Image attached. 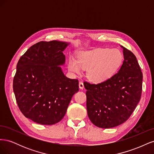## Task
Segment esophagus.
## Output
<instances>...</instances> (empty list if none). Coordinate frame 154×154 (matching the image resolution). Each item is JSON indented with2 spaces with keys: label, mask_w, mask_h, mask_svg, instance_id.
I'll return each mask as SVG.
<instances>
[{
  "label": "esophagus",
  "mask_w": 154,
  "mask_h": 154,
  "mask_svg": "<svg viewBox=\"0 0 154 154\" xmlns=\"http://www.w3.org/2000/svg\"><path fill=\"white\" fill-rule=\"evenodd\" d=\"M79 87H80V89L84 88V85H83V83L82 82H80V83H79Z\"/></svg>",
  "instance_id": "obj_1"
}]
</instances>
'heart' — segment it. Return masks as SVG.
Here are the masks:
<instances>
[{"mask_svg": "<svg viewBox=\"0 0 154 154\" xmlns=\"http://www.w3.org/2000/svg\"><path fill=\"white\" fill-rule=\"evenodd\" d=\"M123 60V54L118 49L99 48L82 51L78 54V60L70 57L68 68L75 74L87 69V78L92 82L100 83L112 76L122 66Z\"/></svg>", "mask_w": 154, "mask_h": 154, "instance_id": "obj_1", "label": "heart"}]
</instances>
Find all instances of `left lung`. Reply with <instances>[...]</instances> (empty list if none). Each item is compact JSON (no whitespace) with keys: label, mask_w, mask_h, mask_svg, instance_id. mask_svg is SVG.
Listing matches in <instances>:
<instances>
[{"label":"left lung","mask_w":154,"mask_h":154,"mask_svg":"<svg viewBox=\"0 0 154 154\" xmlns=\"http://www.w3.org/2000/svg\"><path fill=\"white\" fill-rule=\"evenodd\" d=\"M123 48L124 60L118 72L97 84L85 82L87 114L96 127L110 128L123 123L140 100L143 73L131 51Z\"/></svg>","instance_id":"8db88e82"}]
</instances>
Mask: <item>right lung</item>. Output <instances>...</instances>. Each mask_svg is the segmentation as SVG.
<instances>
[{
	"instance_id": "obj_1",
	"label": "right lung",
	"mask_w": 154,
	"mask_h": 154,
	"mask_svg": "<svg viewBox=\"0 0 154 154\" xmlns=\"http://www.w3.org/2000/svg\"><path fill=\"white\" fill-rule=\"evenodd\" d=\"M68 43L41 41L18 60L13 79L17 105L25 117L41 125L61 121L73 95L79 90L77 79L64 75L63 53Z\"/></svg>"
}]
</instances>
